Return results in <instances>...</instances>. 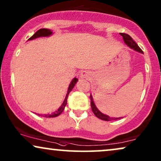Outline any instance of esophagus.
Wrapping results in <instances>:
<instances>
[{
  "instance_id": "1",
  "label": "esophagus",
  "mask_w": 161,
  "mask_h": 161,
  "mask_svg": "<svg viewBox=\"0 0 161 161\" xmlns=\"http://www.w3.org/2000/svg\"><path fill=\"white\" fill-rule=\"evenodd\" d=\"M90 75H91L90 72H87V71H83V72H81L80 78H89Z\"/></svg>"
}]
</instances>
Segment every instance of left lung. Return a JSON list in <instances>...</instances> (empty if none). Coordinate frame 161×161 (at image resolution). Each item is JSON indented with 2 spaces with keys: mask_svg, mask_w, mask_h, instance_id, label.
I'll list each match as a JSON object with an SVG mask.
<instances>
[{
  "mask_svg": "<svg viewBox=\"0 0 161 161\" xmlns=\"http://www.w3.org/2000/svg\"><path fill=\"white\" fill-rule=\"evenodd\" d=\"M120 35L123 37V39H124L125 44H126L127 46H129L130 47L132 48V49H134L135 50H136V51L140 52V53H143L142 50L139 47H138V45L135 42H134V40L132 39V37L130 36H129V35L127 34H124V33H120ZM90 100H91L92 110V111H93V113L94 114V115H95L97 117L100 119H102V120H105V121H111V120H114V119H118L119 118H116V119L111 118L108 116L105 115V114L101 113V112L99 111L95 105H94L92 95H90Z\"/></svg>",
  "mask_w": 161,
  "mask_h": 161,
  "instance_id": "1",
  "label": "left lung"
}]
</instances>
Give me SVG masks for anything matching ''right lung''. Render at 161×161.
<instances>
[{
    "label": "right lung",
    "mask_w": 161,
    "mask_h": 161,
    "mask_svg": "<svg viewBox=\"0 0 161 161\" xmlns=\"http://www.w3.org/2000/svg\"><path fill=\"white\" fill-rule=\"evenodd\" d=\"M51 34H52V31L50 30L47 29V28H41V29L37 31L35 33V34L33 35L31 38L28 39V40H31V39H36V38H37V37H40V36H50V35H51ZM78 80V78H75L73 80H72V82L70 83L69 88H68L67 94V95H66L65 100H64V101L63 104L61 105V106L58 109V111H56V112H54V113H53L51 114H44V115H42V116H45V117H47V118H51V117H56V116H58V115H60V114L63 112L64 110V108L66 106V105H67V97H68V95H69V92L72 91V89H73L74 86L75 85V83H77V81Z\"/></svg>",
    "instance_id": "1"
}]
</instances>
